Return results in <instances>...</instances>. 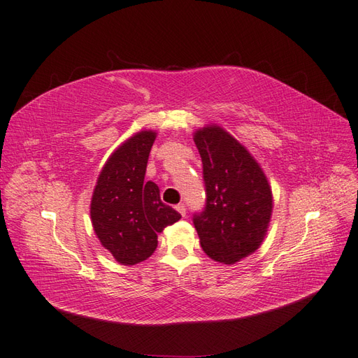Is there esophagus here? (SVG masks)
Listing matches in <instances>:
<instances>
[{
	"instance_id": "1",
	"label": "esophagus",
	"mask_w": 358,
	"mask_h": 358,
	"mask_svg": "<svg viewBox=\"0 0 358 358\" xmlns=\"http://www.w3.org/2000/svg\"><path fill=\"white\" fill-rule=\"evenodd\" d=\"M176 211H178L182 217H185V214H187V208H185V205H184V203H179V205H176Z\"/></svg>"
}]
</instances>
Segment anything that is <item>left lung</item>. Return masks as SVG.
<instances>
[{"label": "left lung", "instance_id": "8db88e82", "mask_svg": "<svg viewBox=\"0 0 358 358\" xmlns=\"http://www.w3.org/2000/svg\"><path fill=\"white\" fill-rule=\"evenodd\" d=\"M202 158L205 206L193 214L205 254L234 264L255 252L272 215V189L257 161L219 126L197 130Z\"/></svg>", "mask_w": 358, "mask_h": 358}]
</instances>
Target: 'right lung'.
Instances as JSON below:
<instances>
[{"label": "right lung", "mask_w": 358, "mask_h": 358, "mask_svg": "<svg viewBox=\"0 0 358 358\" xmlns=\"http://www.w3.org/2000/svg\"><path fill=\"white\" fill-rule=\"evenodd\" d=\"M156 134L144 130L110 155L100 173L91 202V220L103 248L118 263L134 266L158 246V232L176 223L180 214L165 205L145 169Z\"/></svg>", "instance_id": "1"}]
</instances>
